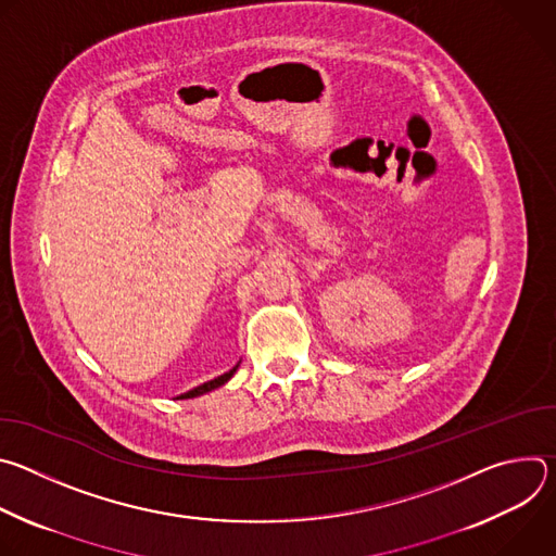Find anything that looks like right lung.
<instances>
[{"instance_id":"obj_1","label":"right lung","mask_w":556,"mask_h":556,"mask_svg":"<svg viewBox=\"0 0 556 556\" xmlns=\"http://www.w3.org/2000/svg\"><path fill=\"white\" fill-rule=\"evenodd\" d=\"M237 367H240V363H237L232 369H228L226 374H222V376H217V378H213V380H208V382H202V384L193 387V389H191V391H187V393H180L178 399H180V401H187V399H198V395H202V393H208V391H213V389L222 387L224 382H228V380L232 378V374L237 371Z\"/></svg>"}]
</instances>
